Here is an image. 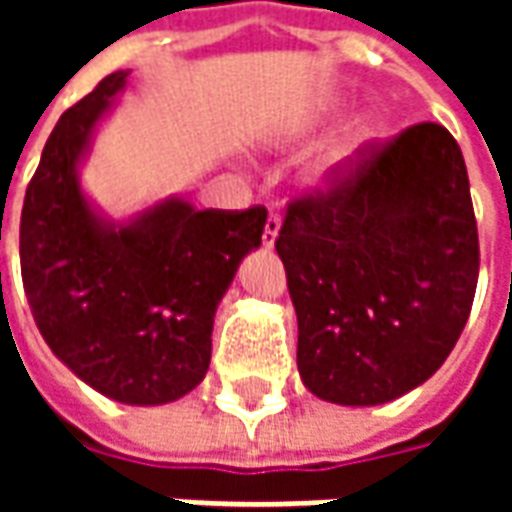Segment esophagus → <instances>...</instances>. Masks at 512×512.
Segmentation results:
<instances>
[{"label": "esophagus", "instance_id": "1", "mask_svg": "<svg viewBox=\"0 0 512 512\" xmlns=\"http://www.w3.org/2000/svg\"><path fill=\"white\" fill-rule=\"evenodd\" d=\"M279 227H282V216H279V213H268L266 227H263V246H266V249H271L274 241H277Z\"/></svg>", "mask_w": 512, "mask_h": 512}]
</instances>
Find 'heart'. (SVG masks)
I'll list each match as a JSON object with an SVG mask.
<instances>
[{"label": "heart", "instance_id": "b5f03b06", "mask_svg": "<svg viewBox=\"0 0 512 512\" xmlns=\"http://www.w3.org/2000/svg\"><path fill=\"white\" fill-rule=\"evenodd\" d=\"M334 158H343V150H337V153H334Z\"/></svg>", "mask_w": 512, "mask_h": 512}]
</instances>
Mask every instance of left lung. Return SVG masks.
Here are the masks:
<instances>
[{
    "label": "left lung",
    "instance_id": "1",
    "mask_svg": "<svg viewBox=\"0 0 512 512\" xmlns=\"http://www.w3.org/2000/svg\"><path fill=\"white\" fill-rule=\"evenodd\" d=\"M274 246L304 386L340 406L406 395L450 356L477 290L461 147L439 123L365 142L288 202Z\"/></svg>",
    "mask_w": 512,
    "mask_h": 512
}]
</instances>
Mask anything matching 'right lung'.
<instances>
[{"mask_svg": "<svg viewBox=\"0 0 512 512\" xmlns=\"http://www.w3.org/2000/svg\"><path fill=\"white\" fill-rule=\"evenodd\" d=\"M128 73L73 104L29 180L18 249L29 310L76 376L128 406L178 400L211 365L216 304L266 208L197 211L167 200L131 224H104L76 183V161Z\"/></svg>", "mask_w": 512, "mask_h": 512, "instance_id": "right-lung-1", "label": "right lung"}]
</instances>
